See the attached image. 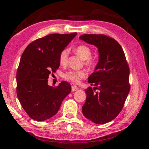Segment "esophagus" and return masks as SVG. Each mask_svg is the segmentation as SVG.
<instances>
[{"label":"esophagus","instance_id":"esophagus-1","mask_svg":"<svg viewBox=\"0 0 149 149\" xmlns=\"http://www.w3.org/2000/svg\"><path fill=\"white\" fill-rule=\"evenodd\" d=\"M77 89H78V88H77L76 85H73V86L72 87V91L73 92L75 91H77Z\"/></svg>","mask_w":149,"mask_h":149}]
</instances>
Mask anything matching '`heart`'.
I'll return each mask as SVG.
<instances>
[{
	"label": "heart",
	"mask_w": 149,
	"mask_h": 149,
	"mask_svg": "<svg viewBox=\"0 0 149 149\" xmlns=\"http://www.w3.org/2000/svg\"><path fill=\"white\" fill-rule=\"evenodd\" d=\"M75 52L77 54L84 59V64L87 66L92 67L95 65L97 63L96 58L92 56V49L89 45H80L75 48ZM70 54V50L68 49H64L60 52L59 56V62L62 65H65L68 63V56ZM64 77L68 80L75 83L79 84L81 80L86 77L87 73L84 70H70L69 72L65 73Z\"/></svg>",
	"instance_id": "obj_1"
}]
</instances>
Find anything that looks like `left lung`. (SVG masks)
<instances>
[{
    "mask_svg": "<svg viewBox=\"0 0 149 149\" xmlns=\"http://www.w3.org/2000/svg\"><path fill=\"white\" fill-rule=\"evenodd\" d=\"M79 39L98 48L99 60L88 78L94 88L85 90L86 101L83 114L97 124H103L117 117L124 106L130 90V68L121 45L108 35L84 34ZM97 89L99 91L95 92Z\"/></svg>",
    "mask_w": 149,
    "mask_h": 149,
    "instance_id": "1",
    "label": "left lung"
}]
</instances>
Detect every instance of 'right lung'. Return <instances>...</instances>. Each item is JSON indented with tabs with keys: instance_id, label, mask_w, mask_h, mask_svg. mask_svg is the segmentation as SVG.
<instances>
[{
	"instance_id": "right-lung-1",
	"label": "right lung",
	"mask_w": 149,
	"mask_h": 149,
	"mask_svg": "<svg viewBox=\"0 0 149 149\" xmlns=\"http://www.w3.org/2000/svg\"><path fill=\"white\" fill-rule=\"evenodd\" d=\"M76 35H47L31 42L22 54L16 74V93L24 110L33 120L45 121L53 116L71 92L69 83L62 81L51 87L48 78L59 68L60 52Z\"/></svg>"
}]
</instances>
